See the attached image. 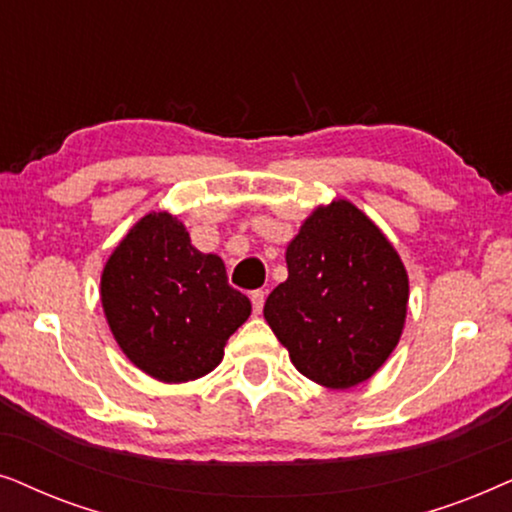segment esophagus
<instances>
[{
  "instance_id": "esophagus-1",
  "label": "esophagus",
  "mask_w": 512,
  "mask_h": 512,
  "mask_svg": "<svg viewBox=\"0 0 512 512\" xmlns=\"http://www.w3.org/2000/svg\"><path fill=\"white\" fill-rule=\"evenodd\" d=\"M264 299H267V292H264V290H252L250 292V302H252V309H255V313H262Z\"/></svg>"
}]
</instances>
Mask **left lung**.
Listing matches in <instances>:
<instances>
[{
    "instance_id": "obj_1",
    "label": "left lung",
    "mask_w": 512,
    "mask_h": 512,
    "mask_svg": "<svg viewBox=\"0 0 512 512\" xmlns=\"http://www.w3.org/2000/svg\"><path fill=\"white\" fill-rule=\"evenodd\" d=\"M285 262L264 318L292 365L327 388L370 379L398 344L410 297L393 245L353 203L332 201L302 224Z\"/></svg>"
}]
</instances>
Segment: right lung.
Here are the masks:
<instances>
[{
	"mask_svg": "<svg viewBox=\"0 0 512 512\" xmlns=\"http://www.w3.org/2000/svg\"><path fill=\"white\" fill-rule=\"evenodd\" d=\"M102 309L121 351L149 377L180 384L220 365L252 306L217 255L196 250L168 213H149L102 271Z\"/></svg>",
	"mask_w": 512,
	"mask_h": 512,
	"instance_id": "right-lung-1",
	"label": "right lung"
}]
</instances>
